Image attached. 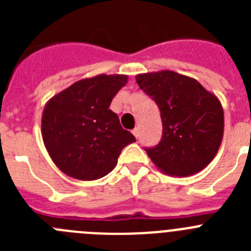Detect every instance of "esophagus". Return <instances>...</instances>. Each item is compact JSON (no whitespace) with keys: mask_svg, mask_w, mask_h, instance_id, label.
<instances>
[{"mask_svg":"<svg viewBox=\"0 0 251 251\" xmlns=\"http://www.w3.org/2000/svg\"><path fill=\"white\" fill-rule=\"evenodd\" d=\"M132 133H133V136L136 137L137 139L139 138V134H141V132H139V128H138V127H136V128H134V129L132 130Z\"/></svg>","mask_w":251,"mask_h":251,"instance_id":"34e87169","label":"esophagus"}]
</instances>
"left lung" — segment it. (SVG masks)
Masks as SVG:
<instances>
[{
	"mask_svg": "<svg viewBox=\"0 0 251 251\" xmlns=\"http://www.w3.org/2000/svg\"><path fill=\"white\" fill-rule=\"evenodd\" d=\"M136 81L158 105L162 138L147 154L158 170L187 177L215 158L224 136L220 100L196 79L172 70L138 74Z\"/></svg>",
	"mask_w": 251,
	"mask_h": 251,
	"instance_id": "1",
	"label": "left lung"
}]
</instances>
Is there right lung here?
Masks as SVG:
<instances>
[{
  "label": "right lung",
  "instance_id": "obj_1",
  "mask_svg": "<svg viewBox=\"0 0 251 251\" xmlns=\"http://www.w3.org/2000/svg\"><path fill=\"white\" fill-rule=\"evenodd\" d=\"M127 75L86 77L57 93L46 103L41 134L49 156L73 178L93 181L117 166L122 150L136 142L109 109Z\"/></svg>",
  "mask_w": 251,
  "mask_h": 251
}]
</instances>
